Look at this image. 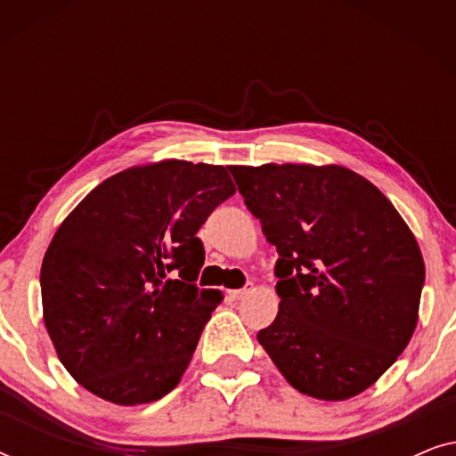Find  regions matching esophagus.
Listing matches in <instances>:
<instances>
[{"instance_id":"1","label":"esophagus","mask_w":456,"mask_h":456,"mask_svg":"<svg viewBox=\"0 0 456 456\" xmlns=\"http://www.w3.org/2000/svg\"><path fill=\"white\" fill-rule=\"evenodd\" d=\"M251 290H253V284L248 282V284H245L239 290H230V297H232L234 301H240V298H245L247 295H251Z\"/></svg>"}]
</instances>
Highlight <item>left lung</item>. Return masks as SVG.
I'll return each instance as SVG.
<instances>
[{"mask_svg":"<svg viewBox=\"0 0 456 456\" xmlns=\"http://www.w3.org/2000/svg\"><path fill=\"white\" fill-rule=\"evenodd\" d=\"M278 251L280 309L259 330L292 388L346 401L376 382L417 326L426 265L401 214L342 166H230Z\"/></svg>","mask_w":456,"mask_h":456,"instance_id":"left-lung-1","label":"left lung"}]
</instances>
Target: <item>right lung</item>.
Listing matches in <instances>:
<instances>
[{"label": "right lung", "instance_id": "1", "mask_svg": "<svg viewBox=\"0 0 456 456\" xmlns=\"http://www.w3.org/2000/svg\"><path fill=\"white\" fill-rule=\"evenodd\" d=\"M226 167L167 159L95 186L61 222L41 265L43 320L80 386L116 404L176 388L217 290H199L197 232L234 195Z\"/></svg>", "mask_w": 456, "mask_h": 456}]
</instances>
